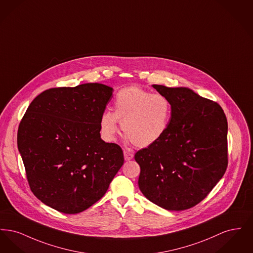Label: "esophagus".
Instances as JSON below:
<instances>
[{
	"mask_svg": "<svg viewBox=\"0 0 253 253\" xmlns=\"http://www.w3.org/2000/svg\"><path fill=\"white\" fill-rule=\"evenodd\" d=\"M132 157H133V154L132 153H130L128 151H124V159L126 161L131 160V159H132Z\"/></svg>",
	"mask_w": 253,
	"mask_h": 253,
	"instance_id": "1",
	"label": "esophagus"
}]
</instances>
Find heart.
Here are the masks:
<instances>
[{"mask_svg": "<svg viewBox=\"0 0 253 253\" xmlns=\"http://www.w3.org/2000/svg\"><path fill=\"white\" fill-rule=\"evenodd\" d=\"M114 107V112L106 110L99 119V130L106 140L115 139L119 121L126 138L140 148L157 143L168 130L171 105L164 95L130 86L118 92Z\"/></svg>", "mask_w": 253, "mask_h": 253, "instance_id": "heart-1", "label": "heart"}]
</instances>
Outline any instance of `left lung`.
<instances>
[{
  "mask_svg": "<svg viewBox=\"0 0 253 253\" xmlns=\"http://www.w3.org/2000/svg\"><path fill=\"white\" fill-rule=\"evenodd\" d=\"M153 87L168 98L171 117L157 143L138 151V187L151 202L184 211L200 203L228 167V121L221 106L186 87Z\"/></svg>",
  "mask_w": 253,
  "mask_h": 253,
  "instance_id": "8db88e82",
  "label": "left lung"
}]
</instances>
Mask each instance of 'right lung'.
Returning <instances> with one entry per match:
<instances>
[{
    "label": "right lung",
    "instance_id": "obj_1",
    "mask_svg": "<svg viewBox=\"0 0 253 253\" xmlns=\"http://www.w3.org/2000/svg\"><path fill=\"white\" fill-rule=\"evenodd\" d=\"M113 94L101 84L43 91L30 103L18 130V148L38 199L66 213L97 202L124 162L116 143L100 138L99 119Z\"/></svg>",
    "mask_w": 253,
    "mask_h": 253
}]
</instances>
